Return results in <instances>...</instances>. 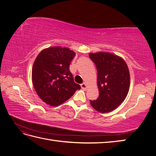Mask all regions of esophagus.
<instances>
[{
    "label": "esophagus",
    "mask_w": 156,
    "mask_h": 156,
    "mask_svg": "<svg viewBox=\"0 0 156 156\" xmlns=\"http://www.w3.org/2000/svg\"><path fill=\"white\" fill-rule=\"evenodd\" d=\"M81 88L83 89V90H87V84L85 83V82H84V83H82V84H81Z\"/></svg>",
    "instance_id": "34e87169"
}]
</instances>
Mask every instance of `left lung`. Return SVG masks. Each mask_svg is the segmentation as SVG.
I'll return each mask as SVG.
<instances>
[{
  "instance_id": "obj_1",
  "label": "left lung",
  "mask_w": 156,
  "mask_h": 156,
  "mask_svg": "<svg viewBox=\"0 0 156 156\" xmlns=\"http://www.w3.org/2000/svg\"><path fill=\"white\" fill-rule=\"evenodd\" d=\"M97 67L99 97L90 101L96 111L106 113L114 111L124 101L130 86L128 66L122 58L109 52L90 53Z\"/></svg>"
}]
</instances>
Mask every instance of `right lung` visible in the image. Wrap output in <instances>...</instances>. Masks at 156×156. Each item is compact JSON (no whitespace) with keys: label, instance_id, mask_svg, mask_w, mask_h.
Instances as JSON below:
<instances>
[{"label":"right lung","instance_id":"right-lung-1","mask_svg":"<svg viewBox=\"0 0 156 156\" xmlns=\"http://www.w3.org/2000/svg\"><path fill=\"white\" fill-rule=\"evenodd\" d=\"M75 55L68 48L56 46L43 49L36 58L32 82L37 95L46 104L60 105L80 89L69 68Z\"/></svg>","mask_w":156,"mask_h":156}]
</instances>
